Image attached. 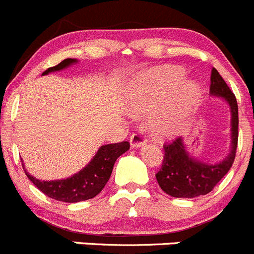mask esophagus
<instances>
[{
  "instance_id": "1",
  "label": "esophagus",
  "mask_w": 254,
  "mask_h": 254,
  "mask_svg": "<svg viewBox=\"0 0 254 254\" xmlns=\"http://www.w3.org/2000/svg\"><path fill=\"white\" fill-rule=\"evenodd\" d=\"M146 143V138L141 134L140 131H136L130 136V145L132 148H139V146L144 145Z\"/></svg>"
}]
</instances>
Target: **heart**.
Listing matches in <instances>:
<instances>
[{
	"instance_id": "b5f03b06",
	"label": "heart",
	"mask_w": 254,
	"mask_h": 254,
	"mask_svg": "<svg viewBox=\"0 0 254 254\" xmlns=\"http://www.w3.org/2000/svg\"><path fill=\"white\" fill-rule=\"evenodd\" d=\"M184 71L174 66L155 68L135 81L127 92L130 111L136 115L155 111L151 131L158 138H172L186 127L198 106L200 87L183 81Z\"/></svg>"
}]
</instances>
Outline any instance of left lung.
I'll return each mask as SVG.
<instances>
[{
	"label": "left lung",
	"instance_id": "8db88e82",
	"mask_svg": "<svg viewBox=\"0 0 254 254\" xmlns=\"http://www.w3.org/2000/svg\"><path fill=\"white\" fill-rule=\"evenodd\" d=\"M210 94L223 98L229 104L232 114V145L226 159L217 164L199 162L188 154L183 139L177 138L164 144V159L160 170L155 174L160 188L175 198H195L213 190L219 181L228 173L236 158L238 144V105L237 99L219 72L212 68Z\"/></svg>",
	"mask_w": 254,
	"mask_h": 254
}]
</instances>
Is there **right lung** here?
Here are the masks:
<instances>
[{"mask_svg": "<svg viewBox=\"0 0 254 254\" xmlns=\"http://www.w3.org/2000/svg\"><path fill=\"white\" fill-rule=\"evenodd\" d=\"M75 63H77L75 59H65L59 65L52 66L44 71L42 75H47L52 71L64 70ZM129 141L103 145L84 169L73 174L72 177L61 179V181H39L28 174L26 170L25 173L28 179L50 198L65 203L82 202V200L94 198L103 190L110 178L116 159L125 151L129 150Z\"/></svg>", "mask_w": 254, "mask_h": 254, "instance_id": "right-lung-1", "label": "right lung"}]
</instances>
